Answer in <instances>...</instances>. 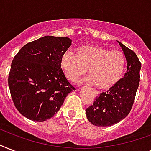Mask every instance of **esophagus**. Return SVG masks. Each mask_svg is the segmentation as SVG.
Returning a JSON list of instances; mask_svg holds the SVG:
<instances>
[{
  "label": "esophagus",
  "instance_id": "34e87169",
  "mask_svg": "<svg viewBox=\"0 0 151 151\" xmlns=\"http://www.w3.org/2000/svg\"><path fill=\"white\" fill-rule=\"evenodd\" d=\"M93 96H94L95 97L98 96V92H97L96 91H94V92H93Z\"/></svg>",
  "mask_w": 151,
  "mask_h": 151
}]
</instances>
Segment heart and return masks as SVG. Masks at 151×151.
<instances>
[{
	"instance_id": "obj_1",
	"label": "heart",
	"mask_w": 151,
	"mask_h": 151,
	"mask_svg": "<svg viewBox=\"0 0 151 151\" xmlns=\"http://www.w3.org/2000/svg\"><path fill=\"white\" fill-rule=\"evenodd\" d=\"M126 65L124 53L119 50L98 45H82L76 55L67 51L60 59V66L66 78L76 82L88 69L89 81L99 89L108 90L122 79Z\"/></svg>"
}]
</instances>
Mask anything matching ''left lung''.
<instances>
[{
	"label": "left lung",
	"instance_id": "left-lung-1",
	"mask_svg": "<svg viewBox=\"0 0 151 151\" xmlns=\"http://www.w3.org/2000/svg\"><path fill=\"white\" fill-rule=\"evenodd\" d=\"M117 42L126 58L127 71L124 78L106 92L99 94L85 110L88 120L96 126H111L128 116L139 84L141 63L138 57L133 51Z\"/></svg>",
	"mask_w": 151,
	"mask_h": 151
}]
</instances>
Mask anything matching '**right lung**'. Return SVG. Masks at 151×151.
<instances>
[{
  "label": "right lung",
  "mask_w": 151,
  "mask_h": 151,
  "mask_svg": "<svg viewBox=\"0 0 151 151\" xmlns=\"http://www.w3.org/2000/svg\"><path fill=\"white\" fill-rule=\"evenodd\" d=\"M71 41L66 37L45 36L27 44L14 57L8 86L15 107L28 119L52 117L74 90L60 66Z\"/></svg>",
  "instance_id": "right-lung-1"
}]
</instances>
